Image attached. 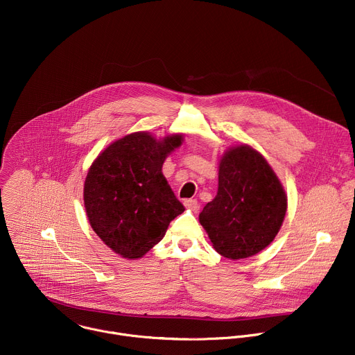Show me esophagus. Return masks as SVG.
Instances as JSON below:
<instances>
[{
  "mask_svg": "<svg viewBox=\"0 0 355 355\" xmlns=\"http://www.w3.org/2000/svg\"><path fill=\"white\" fill-rule=\"evenodd\" d=\"M184 207L189 208V209H191V211H197L198 207H200V204H198L197 200L189 198V200H184Z\"/></svg>",
  "mask_w": 355,
  "mask_h": 355,
  "instance_id": "34e87169",
  "label": "esophagus"
}]
</instances>
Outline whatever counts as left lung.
<instances>
[{"label": "left lung", "mask_w": 355, "mask_h": 355, "mask_svg": "<svg viewBox=\"0 0 355 355\" xmlns=\"http://www.w3.org/2000/svg\"><path fill=\"white\" fill-rule=\"evenodd\" d=\"M287 197L265 158L248 146L230 148L219 165L218 194L200 214L214 248L229 259L251 257L277 234Z\"/></svg>", "instance_id": "1"}]
</instances>
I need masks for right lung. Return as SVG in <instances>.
Listing matches in <instances>:
<instances>
[{"label":"right lung","mask_w":355,"mask_h":355,"mask_svg":"<svg viewBox=\"0 0 355 355\" xmlns=\"http://www.w3.org/2000/svg\"><path fill=\"white\" fill-rule=\"evenodd\" d=\"M180 144L179 135L157 141L133 133L93 162L85 182L86 212L98 237L122 257H143L184 211L162 175L166 155Z\"/></svg>","instance_id":"obj_1"}]
</instances>
